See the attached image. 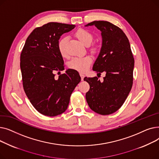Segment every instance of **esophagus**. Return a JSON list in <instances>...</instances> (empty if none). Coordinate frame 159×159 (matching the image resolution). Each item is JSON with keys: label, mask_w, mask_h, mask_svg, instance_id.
I'll use <instances>...</instances> for the list:
<instances>
[{"label": "esophagus", "mask_w": 159, "mask_h": 159, "mask_svg": "<svg viewBox=\"0 0 159 159\" xmlns=\"http://www.w3.org/2000/svg\"><path fill=\"white\" fill-rule=\"evenodd\" d=\"M80 77H81V80H84V77H85V75L83 74V73H80Z\"/></svg>", "instance_id": "1"}]
</instances>
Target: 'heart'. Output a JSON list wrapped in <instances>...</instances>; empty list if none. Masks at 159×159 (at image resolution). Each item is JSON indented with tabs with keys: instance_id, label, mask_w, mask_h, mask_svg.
<instances>
[{
	"instance_id": "obj_1",
	"label": "heart",
	"mask_w": 159,
	"mask_h": 159,
	"mask_svg": "<svg viewBox=\"0 0 159 159\" xmlns=\"http://www.w3.org/2000/svg\"><path fill=\"white\" fill-rule=\"evenodd\" d=\"M74 35L84 45L89 44L92 42L93 39L92 33L84 28H79L75 31L74 33ZM66 37L61 39L58 42V50L61 56L63 57H68V53H67L66 48ZM89 49L91 53H95L98 51V46L96 44H92L89 45ZM91 63H92V58L89 55H86L84 57L73 58L69 62L68 66L70 69L77 71L79 72L84 73L88 70Z\"/></svg>"
}]
</instances>
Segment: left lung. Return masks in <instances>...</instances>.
Segmentation results:
<instances>
[{"instance_id": "1", "label": "left lung", "mask_w": 159, "mask_h": 159, "mask_svg": "<svg viewBox=\"0 0 159 159\" xmlns=\"http://www.w3.org/2000/svg\"><path fill=\"white\" fill-rule=\"evenodd\" d=\"M95 26L101 31L102 44L93 70L101 75L105 72L103 82L97 77H85L89 84L86 101L97 113L110 115L120 109L127 98L133 85L134 58L129 40L123 31L112 23L93 21L88 26Z\"/></svg>"}]
</instances>
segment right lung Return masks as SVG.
<instances>
[{"instance_id": "right-lung-1", "label": "right lung", "mask_w": 159, "mask_h": 159, "mask_svg": "<svg viewBox=\"0 0 159 159\" xmlns=\"http://www.w3.org/2000/svg\"><path fill=\"white\" fill-rule=\"evenodd\" d=\"M75 27L73 24L49 22L36 28L22 50L20 66L24 90L33 107L45 116L64 113L71 94L81 80L77 71L72 69L57 79L55 77V72L64 70L57 47L58 40Z\"/></svg>"}]
</instances>
